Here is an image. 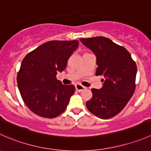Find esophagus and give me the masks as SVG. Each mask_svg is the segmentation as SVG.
<instances>
[{
	"mask_svg": "<svg viewBox=\"0 0 151 151\" xmlns=\"http://www.w3.org/2000/svg\"><path fill=\"white\" fill-rule=\"evenodd\" d=\"M75 88H76V90L78 91V92H81V91H83V90L85 89V87L83 86V85H80V84H76Z\"/></svg>",
	"mask_w": 151,
	"mask_h": 151,
	"instance_id": "34e87169",
	"label": "esophagus"
}]
</instances>
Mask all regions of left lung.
<instances>
[{
	"label": "left lung",
	"instance_id": "8db88e82",
	"mask_svg": "<svg viewBox=\"0 0 151 151\" xmlns=\"http://www.w3.org/2000/svg\"><path fill=\"white\" fill-rule=\"evenodd\" d=\"M96 57V75H102L101 88L91 90L93 96L86 102L88 110L102 119L119 113L133 96L137 65L126 48L103 36L80 39Z\"/></svg>",
	"mask_w": 151,
	"mask_h": 151
}]
</instances>
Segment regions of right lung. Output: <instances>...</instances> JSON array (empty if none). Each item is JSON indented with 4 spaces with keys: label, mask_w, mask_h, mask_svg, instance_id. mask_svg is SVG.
I'll return each instance as SVG.
<instances>
[{
    "label": "right lung",
    "mask_w": 151,
    "mask_h": 151,
    "mask_svg": "<svg viewBox=\"0 0 151 151\" xmlns=\"http://www.w3.org/2000/svg\"><path fill=\"white\" fill-rule=\"evenodd\" d=\"M78 45L77 40L50 41L22 60L17 78L18 88L25 104L35 114L53 118L66 109L75 87L63 85L56 75L66 68Z\"/></svg>",
    "instance_id": "1"
}]
</instances>
